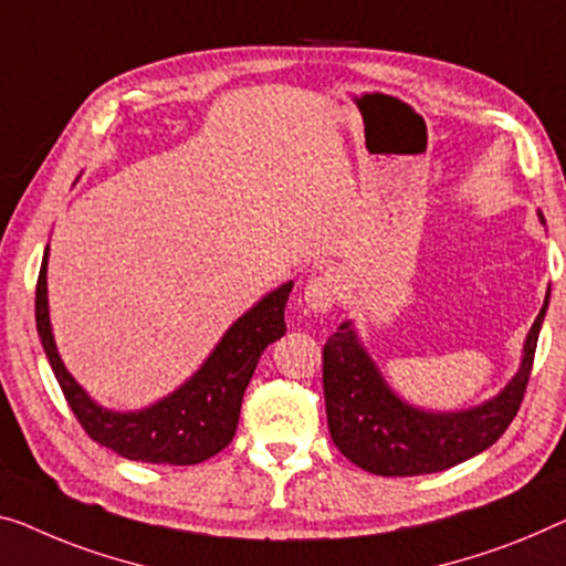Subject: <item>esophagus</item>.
<instances>
[{"mask_svg":"<svg viewBox=\"0 0 566 566\" xmlns=\"http://www.w3.org/2000/svg\"><path fill=\"white\" fill-rule=\"evenodd\" d=\"M343 294V274L337 269H327V272H319L312 276L305 286V305L312 312H331L337 300Z\"/></svg>","mask_w":566,"mask_h":566,"instance_id":"1","label":"esophagus"}]
</instances>
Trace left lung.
Listing matches in <instances>:
<instances>
[{"instance_id": "8db88e82", "label": "left lung", "mask_w": 566, "mask_h": 566, "mask_svg": "<svg viewBox=\"0 0 566 566\" xmlns=\"http://www.w3.org/2000/svg\"><path fill=\"white\" fill-rule=\"evenodd\" d=\"M538 221L544 223L542 210ZM549 294L526 335L516 376L493 399L460 411L403 401L368 356L353 319H345L323 348L325 411L337 450L374 475L407 478L460 465L499 442L524 399Z\"/></svg>"}]
</instances>
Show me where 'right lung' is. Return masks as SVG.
<instances>
[{"instance_id": "right-lung-1", "label": "right lung", "mask_w": 566, "mask_h": 566, "mask_svg": "<svg viewBox=\"0 0 566 566\" xmlns=\"http://www.w3.org/2000/svg\"><path fill=\"white\" fill-rule=\"evenodd\" d=\"M48 254L50 249L42 256L35 290L38 335L67 407L91 440L126 460L155 465H198L221 452L233 440L243 391L254 376L261 353L286 333L284 307L294 282L280 284L243 312L196 374L172 394L145 409L114 411L91 399L57 353L48 307Z\"/></svg>"}]
</instances>
